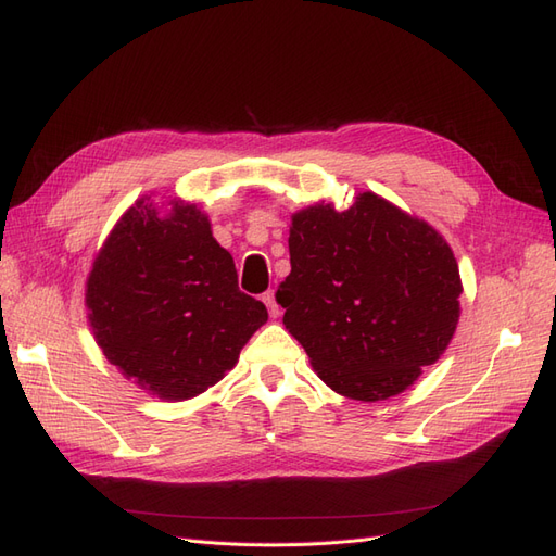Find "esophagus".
<instances>
[{"label":"esophagus","mask_w":556,"mask_h":556,"mask_svg":"<svg viewBox=\"0 0 556 556\" xmlns=\"http://www.w3.org/2000/svg\"><path fill=\"white\" fill-rule=\"evenodd\" d=\"M262 301H264L266 308H268V315H271V317H278V315H280V306H278V301H276V294H274V292H266V294L262 296Z\"/></svg>","instance_id":"34e87169"}]
</instances>
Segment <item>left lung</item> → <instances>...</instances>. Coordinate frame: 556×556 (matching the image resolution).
<instances>
[{
    "label": "left lung",
    "instance_id": "8db88e82",
    "mask_svg": "<svg viewBox=\"0 0 556 556\" xmlns=\"http://www.w3.org/2000/svg\"><path fill=\"white\" fill-rule=\"evenodd\" d=\"M282 325L336 394L382 401L443 357L459 325L462 278L450 243L376 192L290 215Z\"/></svg>",
    "mask_w": 556,
    "mask_h": 556
}]
</instances>
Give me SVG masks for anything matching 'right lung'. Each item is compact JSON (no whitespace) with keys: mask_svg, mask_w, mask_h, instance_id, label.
I'll return each instance as SVG.
<instances>
[{"mask_svg":"<svg viewBox=\"0 0 556 556\" xmlns=\"http://www.w3.org/2000/svg\"><path fill=\"white\" fill-rule=\"evenodd\" d=\"M161 206L157 207L156 204ZM88 325L104 357L150 396L188 401L220 382L266 319L194 201L139 197L97 250Z\"/></svg>","mask_w":556,"mask_h":556,"instance_id":"add662e5","label":"right lung"}]
</instances>
